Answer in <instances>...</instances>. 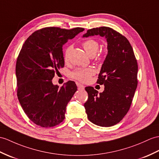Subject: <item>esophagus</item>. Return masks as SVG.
<instances>
[{"mask_svg": "<svg viewBox=\"0 0 159 159\" xmlns=\"http://www.w3.org/2000/svg\"><path fill=\"white\" fill-rule=\"evenodd\" d=\"M76 84H77V87H78L79 90H83L84 89V86L83 85V84H81L80 83H76Z\"/></svg>", "mask_w": 159, "mask_h": 159, "instance_id": "1", "label": "esophagus"}]
</instances>
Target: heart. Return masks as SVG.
<instances>
[{
    "mask_svg": "<svg viewBox=\"0 0 159 159\" xmlns=\"http://www.w3.org/2000/svg\"><path fill=\"white\" fill-rule=\"evenodd\" d=\"M83 46L85 49L86 52L89 56H94L96 54L99 49V43L96 40L93 39H89L83 43ZM72 49V46L70 45L66 48L64 53V59L65 61H68L69 60L70 53ZM95 73L94 70L92 68H76L71 74V76L76 80L80 82L86 83L89 80L90 77Z\"/></svg>",
    "mask_w": 159,
    "mask_h": 159,
    "instance_id": "b5f03b06",
    "label": "heart"
}]
</instances>
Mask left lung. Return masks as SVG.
<instances>
[{"mask_svg": "<svg viewBox=\"0 0 159 159\" xmlns=\"http://www.w3.org/2000/svg\"><path fill=\"white\" fill-rule=\"evenodd\" d=\"M99 35L108 43V54L97 83L104 84L98 93L92 87H85L88 99L84 106L91 123L111 127L123 119L130 108L138 85V66L134 50L126 37L109 27L88 30L83 37Z\"/></svg>", "mask_w": 159, "mask_h": 159, "instance_id": "1", "label": "left lung"}]
</instances>
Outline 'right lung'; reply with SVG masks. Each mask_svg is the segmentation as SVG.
<instances>
[{
    "label": "right lung",
    "mask_w": 159,
    "mask_h": 159,
    "mask_svg": "<svg viewBox=\"0 0 159 159\" xmlns=\"http://www.w3.org/2000/svg\"><path fill=\"white\" fill-rule=\"evenodd\" d=\"M84 30L44 28L33 32L21 47L16 67L17 98L25 114L39 126L54 127L65 119L76 84L69 80L59 88L52 79L64 66L63 45Z\"/></svg>",
    "instance_id": "add662e5"
}]
</instances>
